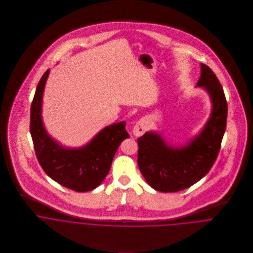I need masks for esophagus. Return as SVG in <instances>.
I'll return each instance as SVG.
<instances>
[{
  "label": "esophagus",
  "mask_w": 253,
  "mask_h": 253,
  "mask_svg": "<svg viewBox=\"0 0 253 253\" xmlns=\"http://www.w3.org/2000/svg\"><path fill=\"white\" fill-rule=\"evenodd\" d=\"M147 128H148V121L146 119L139 120L136 123V125L134 126V127H133V130H132L133 135L134 136H141V135H143L145 132H146Z\"/></svg>",
  "instance_id": "esophagus-1"
}]
</instances>
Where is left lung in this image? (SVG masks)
Masks as SVG:
<instances>
[{"mask_svg":"<svg viewBox=\"0 0 253 253\" xmlns=\"http://www.w3.org/2000/svg\"><path fill=\"white\" fill-rule=\"evenodd\" d=\"M197 86L209 93L212 110L202 131L186 146H169L164 138L147 131L137 139L139 169L147 183L160 192H177L201 180L215 163L226 129L228 106L216 75L201 64Z\"/></svg>","mask_w":253,"mask_h":253,"instance_id":"8db88e82","label":"left lung"}]
</instances>
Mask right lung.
<instances>
[{
  "mask_svg": "<svg viewBox=\"0 0 253 253\" xmlns=\"http://www.w3.org/2000/svg\"><path fill=\"white\" fill-rule=\"evenodd\" d=\"M49 69L41 78L31 105L30 132L37 159L43 171L60 185L76 192H87L101 184L123 140L129 137L126 122L111 125L81 148H66L46 132L42 119V103Z\"/></svg>",
  "mask_w": 253,
  "mask_h": 253,
  "instance_id": "right-lung-1",
  "label": "right lung"
}]
</instances>
